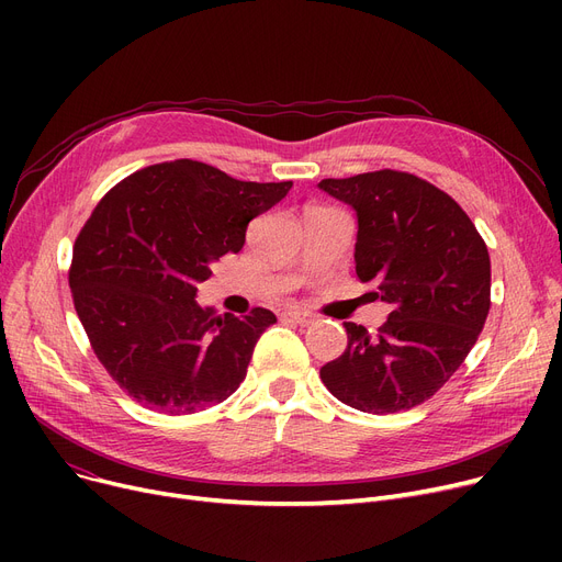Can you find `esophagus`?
Here are the masks:
<instances>
[{"mask_svg":"<svg viewBox=\"0 0 562 562\" xmlns=\"http://www.w3.org/2000/svg\"><path fill=\"white\" fill-rule=\"evenodd\" d=\"M282 321L299 323V326H312V323H314L316 318H314V314H310V312H305V310L293 307V310H284V312H282Z\"/></svg>","mask_w":562,"mask_h":562,"instance_id":"esophagus-1","label":"esophagus"}]
</instances>
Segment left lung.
<instances>
[{
  "mask_svg": "<svg viewBox=\"0 0 562 562\" xmlns=\"http://www.w3.org/2000/svg\"><path fill=\"white\" fill-rule=\"evenodd\" d=\"M358 214L356 271L392 305L375 335L344 323L348 346L321 367L341 403L392 415L428 401L460 369L490 312V255L445 191L401 170L321 180Z\"/></svg>",
  "mask_w": 562,
  "mask_h": 562,
  "instance_id": "obj_1",
  "label": "left lung"
}]
</instances>
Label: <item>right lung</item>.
Masks as SVG:
<instances>
[{"instance_id":"obj_1","label":"right lung","mask_w":562,"mask_h":562,"mask_svg":"<svg viewBox=\"0 0 562 562\" xmlns=\"http://www.w3.org/2000/svg\"><path fill=\"white\" fill-rule=\"evenodd\" d=\"M291 187L177 159L125 177L98 202L68 280L98 360L136 403L193 415L239 390L257 339L278 318L263 307L244 318L200 307L198 284Z\"/></svg>"}]
</instances>
